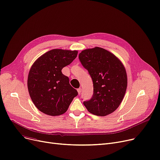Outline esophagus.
<instances>
[{
    "label": "esophagus",
    "instance_id": "1",
    "mask_svg": "<svg viewBox=\"0 0 160 160\" xmlns=\"http://www.w3.org/2000/svg\"><path fill=\"white\" fill-rule=\"evenodd\" d=\"M77 91H78V94H80V93H81V92H82V89H81V88H79L78 89H77Z\"/></svg>",
    "mask_w": 160,
    "mask_h": 160
}]
</instances>
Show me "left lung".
<instances>
[{
    "instance_id": "obj_1",
    "label": "left lung",
    "mask_w": 160,
    "mask_h": 160,
    "mask_svg": "<svg viewBox=\"0 0 160 160\" xmlns=\"http://www.w3.org/2000/svg\"><path fill=\"white\" fill-rule=\"evenodd\" d=\"M78 58L93 84V94L83 102L84 106L96 116L113 112L126 92L127 74L123 64L114 54L99 47L83 50Z\"/></svg>"
}]
</instances>
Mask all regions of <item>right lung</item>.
I'll use <instances>...</instances> for the list:
<instances>
[{
  "instance_id": "obj_1",
  "label": "right lung",
  "mask_w": 160,
  "mask_h": 160,
  "mask_svg": "<svg viewBox=\"0 0 160 160\" xmlns=\"http://www.w3.org/2000/svg\"><path fill=\"white\" fill-rule=\"evenodd\" d=\"M78 52L54 49L45 53L32 65L27 86L36 107L46 114L59 116L67 110L78 92L61 72L71 64Z\"/></svg>"
}]
</instances>
